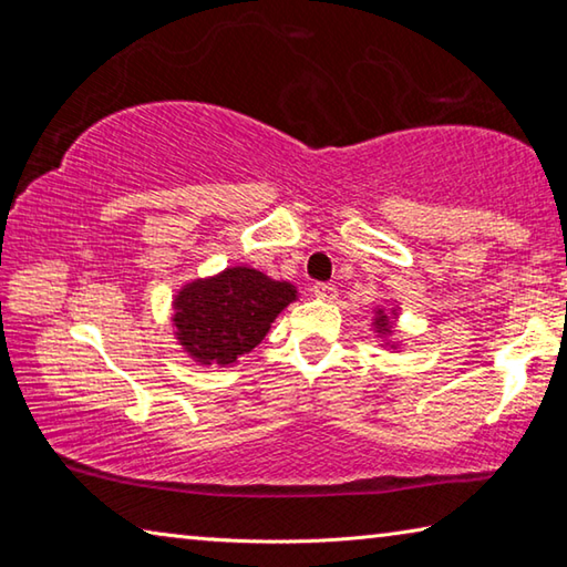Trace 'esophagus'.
<instances>
[{
	"mask_svg": "<svg viewBox=\"0 0 567 567\" xmlns=\"http://www.w3.org/2000/svg\"><path fill=\"white\" fill-rule=\"evenodd\" d=\"M312 292H315V297H320V300H332V297H334V285L332 282H315L312 285Z\"/></svg>",
	"mask_w": 567,
	"mask_h": 567,
	"instance_id": "1",
	"label": "esophagus"
}]
</instances>
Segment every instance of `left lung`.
<instances>
[{"mask_svg": "<svg viewBox=\"0 0 567 567\" xmlns=\"http://www.w3.org/2000/svg\"><path fill=\"white\" fill-rule=\"evenodd\" d=\"M375 328H378V332H380V334H388V332L392 330V324H390V318H388V312H382V310H378V318H375Z\"/></svg>", "mask_w": 567, "mask_h": 567, "instance_id": "left-lung-1", "label": "left lung"}]
</instances>
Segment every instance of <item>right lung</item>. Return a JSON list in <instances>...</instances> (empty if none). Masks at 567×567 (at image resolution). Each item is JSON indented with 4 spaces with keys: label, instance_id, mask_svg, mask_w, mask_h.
I'll return each mask as SVG.
<instances>
[{
    "label": "right lung",
    "instance_id": "obj_1",
    "mask_svg": "<svg viewBox=\"0 0 567 567\" xmlns=\"http://www.w3.org/2000/svg\"><path fill=\"white\" fill-rule=\"evenodd\" d=\"M297 297L290 282L229 267L209 280L185 285L175 300L177 340L203 364H233L260 344L277 315Z\"/></svg>",
    "mask_w": 567,
    "mask_h": 567
}]
</instances>
